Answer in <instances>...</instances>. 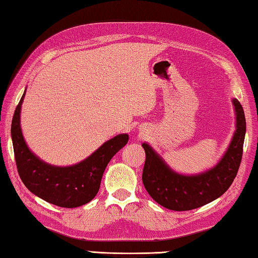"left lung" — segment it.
I'll list each match as a JSON object with an SVG mask.
<instances>
[{
  "mask_svg": "<svg viewBox=\"0 0 258 258\" xmlns=\"http://www.w3.org/2000/svg\"><path fill=\"white\" fill-rule=\"evenodd\" d=\"M236 130L230 146L217 165L195 175H182L171 170L148 144H142L146 162L142 181L146 190L166 209L186 211L196 209L218 199L232 185L242 159L246 118L242 105L233 99Z\"/></svg>",
  "mask_w": 258,
  "mask_h": 258,
  "instance_id": "8db88e82",
  "label": "left lung"
}]
</instances>
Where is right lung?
I'll list each match as a JSON object with an SVG mask.
<instances>
[{
    "instance_id": "obj_1",
    "label": "right lung",
    "mask_w": 258,
    "mask_h": 258,
    "mask_svg": "<svg viewBox=\"0 0 258 258\" xmlns=\"http://www.w3.org/2000/svg\"><path fill=\"white\" fill-rule=\"evenodd\" d=\"M23 94L11 122L16 165L24 185L34 195L62 208H77L91 202L100 189L103 172L114 154L128 141L127 134L110 139L99 149L71 166H54L36 157L28 149L20 128Z\"/></svg>"
}]
</instances>
